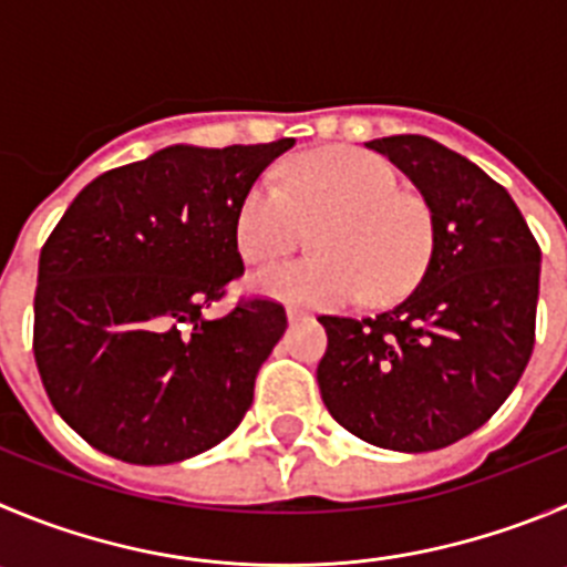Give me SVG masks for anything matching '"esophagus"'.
Masks as SVG:
<instances>
[{
    "instance_id": "esophagus-1",
    "label": "esophagus",
    "mask_w": 567,
    "mask_h": 567,
    "mask_svg": "<svg viewBox=\"0 0 567 567\" xmlns=\"http://www.w3.org/2000/svg\"><path fill=\"white\" fill-rule=\"evenodd\" d=\"M288 321H290V324H299V321H310V316L305 313V310L288 308Z\"/></svg>"
}]
</instances>
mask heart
Returning <instances> with one entry per match:
<instances>
[{
  "label": "heart",
  "instance_id": "1",
  "mask_svg": "<svg viewBox=\"0 0 567 567\" xmlns=\"http://www.w3.org/2000/svg\"><path fill=\"white\" fill-rule=\"evenodd\" d=\"M316 254L285 259L251 277L257 293L310 310H336L363 296L389 301L416 285L433 251L431 206L400 189L383 156L324 147L282 171V189L259 178L240 195L231 220L246 262H266L293 246L299 224H313Z\"/></svg>",
  "mask_w": 567,
  "mask_h": 567
}]
</instances>
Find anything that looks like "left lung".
Returning <instances> with one entry per match:
<instances>
[{"instance_id": "1", "label": "left lung", "mask_w": 567, "mask_h": 567, "mask_svg": "<svg viewBox=\"0 0 567 567\" xmlns=\"http://www.w3.org/2000/svg\"><path fill=\"white\" fill-rule=\"evenodd\" d=\"M422 193L433 251L420 285L374 319L321 316L319 391L338 425L374 447L427 453L478 431L534 347L539 248L512 195L431 136L363 142Z\"/></svg>"}]
</instances>
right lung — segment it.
<instances>
[{
  "mask_svg": "<svg viewBox=\"0 0 567 567\" xmlns=\"http://www.w3.org/2000/svg\"><path fill=\"white\" fill-rule=\"evenodd\" d=\"M290 147H162L94 178L58 220L39 259L33 352L52 409L100 453L184 462L251 409L285 310H204L243 274L237 200Z\"/></svg>",
  "mask_w": 567,
  "mask_h": 567,
  "instance_id": "1",
  "label": "right lung"
}]
</instances>
